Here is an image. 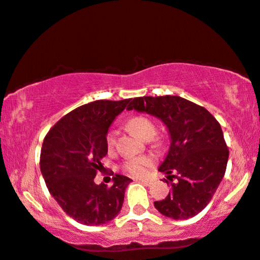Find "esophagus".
Returning a JSON list of instances; mask_svg holds the SVG:
<instances>
[{
    "mask_svg": "<svg viewBox=\"0 0 260 260\" xmlns=\"http://www.w3.org/2000/svg\"><path fill=\"white\" fill-rule=\"evenodd\" d=\"M139 182L143 183L144 185H150V184H151L150 179H139Z\"/></svg>",
    "mask_w": 260,
    "mask_h": 260,
    "instance_id": "obj_1",
    "label": "esophagus"
}]
</instances>
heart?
<instances>
[{
  "label": "heart",
  "mask_w": 260,
  "mask_h": 260,
  "mask_svg": "<svg viewBox=\"0 0 260 260\" xmlns=\"http://www.w3.org/2000/svg\"><path fill=\"white\" fill-rule=\"evenodd\" d=\"M127 126L136 136L145 140L151 139L155 133L154 123L146 116H133L132 119L128 120ZM116 136L117 133L115 131H109L108 134H107L106 141L107 146L109 148L115 146ZM154 161L155 158L153 155H140V157L128 159V160L124 161L123 169L129 175L136 176V177H144V176H146L148 169L153 166Z\"/></svg>",
  "instance_id": "obj_1"
}]
</instances>
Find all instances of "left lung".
<instances>
[{"label": "left lung", "mask_w": 260, "mask_h": 260, "mask_svg": "<svg viewBox=\"0 0 260 260\" xmlns=\"http://www.w3.org/2000/svg\"><path fill=\"white\" fill-rule=\"evenodd\" d=\"M136 109L160 119L171 138L158 170L168 175L171 191L154 207L175 220L189 219L205 209L226 172L230 151L222 129L208 110L179 96H144L131 101ZM172 178L178 181L173 182Z\"/></svg>", "instance_id": "8db88e82"}]
</instances>
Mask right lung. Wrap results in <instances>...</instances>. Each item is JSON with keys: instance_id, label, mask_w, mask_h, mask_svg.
Returning <instances> with one entry per match:
<instances>
[{"instance_id": "obj_1", "label": "right lung", "mask_w": 260, "mask_h": 260, "mask_svg": "<svg viewBox=\"0 0 260 260\" xmlns=\"http://www.w3.org/2000/svg\"><path fill=\"white\" fill-rule=\"evenodd\" d=\"M131 99L99 100L61 117L45 137L40 170L48 191L69 216L86 226L113 220L122 208L124 190L132 179L113 177V185L96 184L101 159L108 153L107 133Z\"/></svg>"}]
</instances>
